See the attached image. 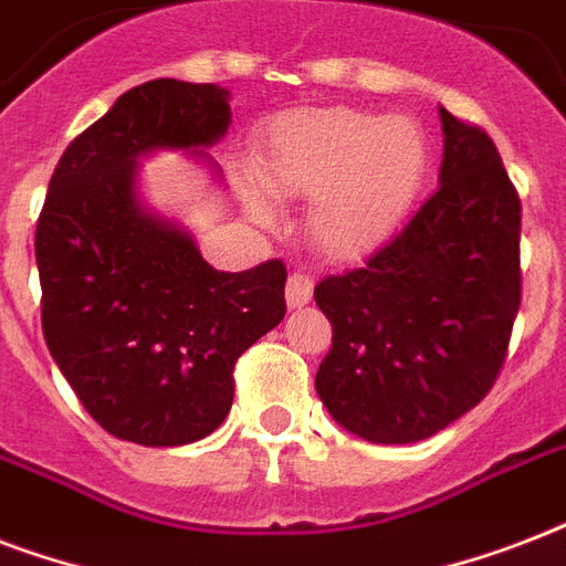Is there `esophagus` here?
Segmentation results:
<instances>
[{
  "label": "esophagus",
  "instance_id": "1",
  "mask_svg": "<svg viewBox=\"0 0 566 566\" xmlns=\"http://www.w3.org/2000/svg\"><path fill=\"white\" fill-rule=\"evenodd\" d=\"M311 293H314V282H311L308 275L293 273L287 279V287H284V300L291 308H302V305H308Z\"/></svg>",
  "mask_w": 566,
  "mask_h": 566
}]
</instances>
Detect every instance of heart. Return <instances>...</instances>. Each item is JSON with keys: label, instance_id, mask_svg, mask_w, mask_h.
Masks as SVG:
<instances>
[{"label": "heart", "instance_id": "b5f03b06", "mask_svg": "<svg viewBox=\"0 0 566 566\" xmlns=\"http://www.w3.org/2000/svg\"><path fill=\"white\" fill-rule=\"evenodd\" d=\"M429 172V144L408 114L302 108L270 119L258 146V179L279 199H311V243L353 264L396 238ZM243 202L258 222H273L261 190Z\"/></svg>", "mask_w": 566, "mask_h": 566}]
</instances>
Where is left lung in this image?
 <instances>
[{"label":"left lung","mask_w":566,"mask_h":566,"mask_svg":"<svg viewBox=\"0 0 566 566\" xmlns=\"http://www.w3.org/2000/svg\"><path fill=\"white\" fill-rule=\"evenodd\" d=\"M438 193L358 270L314 287L317 394L370 443H417L482 402L520 311V196L482 128L440 108Z\"/></svg>","instance_id":"obj_1"}]
</instances>
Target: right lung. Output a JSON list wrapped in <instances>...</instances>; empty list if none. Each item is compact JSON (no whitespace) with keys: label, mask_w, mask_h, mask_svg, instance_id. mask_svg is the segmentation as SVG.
<instances>
[{"label":"right lung","mask_w":566,"mask_h":566,"mask_svg":"<svg viewBox=\"0 0 566 566\" xmlns=\"http://www.w3.org/2000/svg\"><path fill=\"white\" fill-rule=\"evenodd\" d=\"M231 126L220 84H137L61 155L34 255L43 337L93 420L140 447L211 434L234 399V361L282 323V261L213 270L179 220L140 199V158L205 149Z\"/></svg>","instance_id":"obj_1"}]
</instances>
